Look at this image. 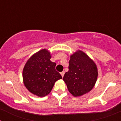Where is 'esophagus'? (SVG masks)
<instances>
[{"label":"esophagus","instance_id":"esophagus-1","mask_svg":"<svg viewBox=\"0 0 121 121\" xmlns=\"http://www.w3.org/2000/svg\"><path fill=\"white\" fill-rule=\"evenodd\" d=\"M64 74H65V71H63L62 72L60 73V74H61V76H62V77H64Z\"/></svg>","mask_w":121,"mask_h":121}]
</instances>
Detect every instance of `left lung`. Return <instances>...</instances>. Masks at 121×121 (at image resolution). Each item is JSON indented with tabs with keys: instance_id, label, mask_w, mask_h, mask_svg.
Segmentation results:
<instances>
[{
	"instance_id": "8db88e82",
	"label": "left lung",
	"mask_w": 121,
	"mask_h": 121,
	"mask_svg": "<svg viewBox=\"0 0 121 121\" xmlns=\"http://www.w3.org/2000/svg\"><path fill=\"white\" fill-rule=\"evenodd\" d=\"M98 77L96 65L85 53L78 51L70 57L68 71L63 80L74 96H79L93 88Z\"/></svg>"
}]
</instances>
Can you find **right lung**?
Here are the masks:
<instances>
[{"mask_svg":"<svg viewBox=\"0 0 121 121\" xmlns=\"http://www.w3.org/2000/svg\"><path fill=\"white\" fill-rule=\"evenodd\" d=\"M50 59V53L43 49L32 56L23 68V79L26 88L39 97L50 93L56 81L62 79L56 70V64Z\"/></svg>","mask_w":121,"mask_h":121,"instance_id":"add662e5","label":"right lung"}]
</instances>
